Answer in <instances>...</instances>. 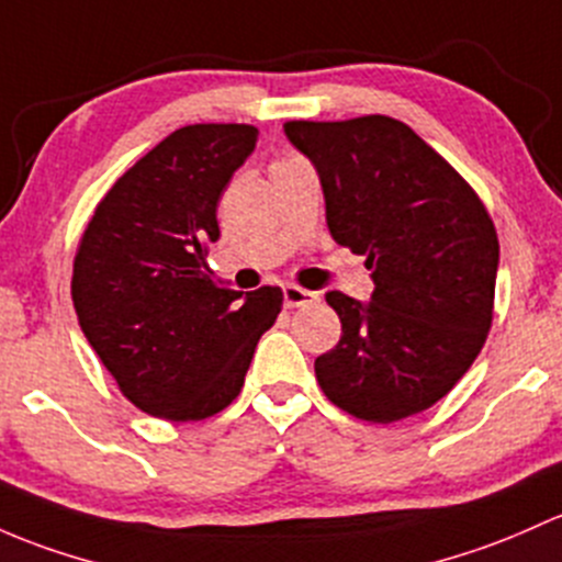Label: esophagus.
<instances>
[{
    "label": "esophagus",
    "instance_id": "34e87169",
    "mask_svg": "<svg viewBox=\"0 0 562 562\" xmlns=\"http://www.w3.org/2000/svg\"><path fill=\"white\" fill-rule=\"evenodd\" d=\"M282 296H285V306H310V304H317L321 301V293H312V291H304V288L299 285H285L282 288Z\"/></svg>",
    "mask_w": 562,
    "mask_h": 562
}]
</instances>
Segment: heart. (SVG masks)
<instances>
[{
    "instance_id": "heart-1",
    "label": "heart",
    "mask_w": 562,
    "mask_h": 562,
    "mask_svg": "<svg viewBox=\"0 0 562 562\" xmlns=\"http://www.w3.org/2000/svg\"><path fill=\"white\" fill-rule=\"evenodd\" d=\"M288 161H293V158H288ZM277 164H285V161H277Z\"/></svg>"
}]
</instances>
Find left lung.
Masks as SVG:
<instances>
[{"label": "left lung", "mask_w": 562, "mask_h": 562, "mask_svg": "<svg viewBox=\"0 0 562 562\" xmlns=\"http://www.w3.org/2000/svg\"><path fill=\"white\" fill-rule=\"evenodd\" d=\"M321 177L328 232L366 256L374 293L328 291L341 339L315 360L323 393L358 420L395 423L458 385L493 323L498 234L439 153L387 115L288 121Z\"/></svg>", "instance_id": "left-lung-1"}]
</instances>
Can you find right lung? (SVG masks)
I'll use <instances>...</instances> for the list:
<instances>
[{
    "label": "right lung",
    "instance_id": "obj_1",
    "mask_svg": "<svg viewBox=\"0 0 562 562\" xmlns=\"http://www.w3.org/2000/svg\"><path fill=\"white\" fill-rule=\"evenodd\" d=\"M247 123H196L117 177L82 234L72 301L82 334L121 393L175 423L217 415L239 395L280 288H217L206 247L217 202L256 150Z\"/></svg>",
    "mask_w": 562,
    "mask_h": 562
}]
</instances>
